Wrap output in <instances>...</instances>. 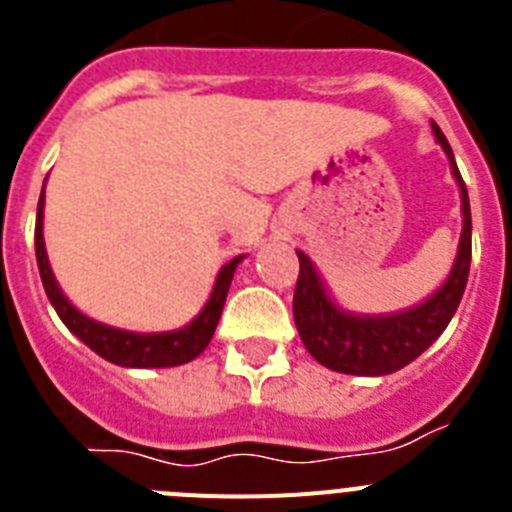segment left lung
<instances>
[{
  "instance_id": "8db88e82",
  "label": "left lung",
  "mask_w": 512,
  "mask_h": 512,
  "mask_svg": "<svg viewBox=\"0 0 512 512\" xmlns=\"http://www.w3.org/2000/svg\"><path fill=\"white\" fill-rule=\"evenodd\" d=\"M433 133L449 156L451 171L459 182L464 230H461L454 269L431 300L400 315H384V318L351 315L330 302L312 261L305 253L297 251L300 277H297L295 300H292L295 325L312 359H318L333 372L361 374V377H382V374L397 372L418 359L425 348L441 336L459 307L469 279V261H472V210H469L467 184L456 169L454 151L436 122H433Z\"/></svg>"
}]
</instances>
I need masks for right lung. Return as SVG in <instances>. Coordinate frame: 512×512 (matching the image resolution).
<instances>
[{
	"label": "right lung",
	"mask_w": 512,
	"mask_h": 512,
	"mask_svg": "<svg viewBox=\"0 0 512 512\" xmlns=\"http://www.w3.org/2000/svg\"><path fill=\"white\" fill-rule=\"evenodd\" d=\"M35 256H38L40 279H43L45 295L56 307L58 318L66 323V328L74 333L76 338L87 343L92 351H97L102 359L112 361L120 366H135V369H148V366H179L192 361L194 356H200L210 343L212 333L217 328V320L223 315L225 297H228L230 282H233L235 266L241 261L233 259L220 269L215 279V289H212L210 300L202 307V312L189 325L171 333H130V330L110 328V325L97 323V320L87 318L84 312L76 310L63 292L58 289L53 271L48 266V256H45L43 243V192H40L38 202V220H35Z\"/></svg>",
	"instance_id": "1"
}]
</instances>
